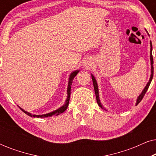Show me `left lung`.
I'll return each instance as SVG.
<instances>
[{
  "label": "left lung",
  "mask_w": 156,
  "mask_h": 156,
  "mask_svg": "<svg viewBox=\"0 0 156 156\" xmlns=\"http://www.w3.org/2000/svg\"><path fill=\"white\" fill-rule=\"evenodd\" d=\"M152 43H151V53H150V57H151V78H150V80H149V82H148V84L145 87L144 90H143L142 93L140 94L139 95V97H138L137 99V101H136V105H138V104L140 103V101H141L143 98H144L145 94L146 93L147 90H148L149 86H150V84L151 82V81H152V79H153V55H152ZM91 78H92V81H93V84H94V91H95V94H96V98H97V104H99V106L100 107L103 108L102 107V105L101 104V102H100V100H99V90H98V86H97V81H96L94 76L92 74H91Z\"/></svg>",
  "instance_id": "left-lung-1"
}]
</instances>
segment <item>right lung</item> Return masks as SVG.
<instances>
[{"label": "right lung", "mask_w": 156, "mask_h": 156, "mask_svg": "<svg viewBox=\"0 0 156 156\" xmlns=\"http://www.w3.org/2000/svg\"><path fill=\"white\" fill-rule=\"evenodd\" d=\"M79 72V70H76V71H74L72 72V73L70 74V76H69V83H68V87H67V100H66L65 101V104L64 106H62L58 109L54 111V112H51V113H49V114H43V115H33L31 114H30L29 112H25L23 109V108H21L20 107V108L21 110L23 111V112L25 113V114H26L27 115H28V116H31V117H37V118H39V117H41V118H44V117H48V116H54V115H59V114H62V113H63L67 109L68 105H69V98H70V91H71V86H72V81H73L74 76H75L77 73Z\"/></svg>", "instance_id": "obj_1"}]
</instances>
